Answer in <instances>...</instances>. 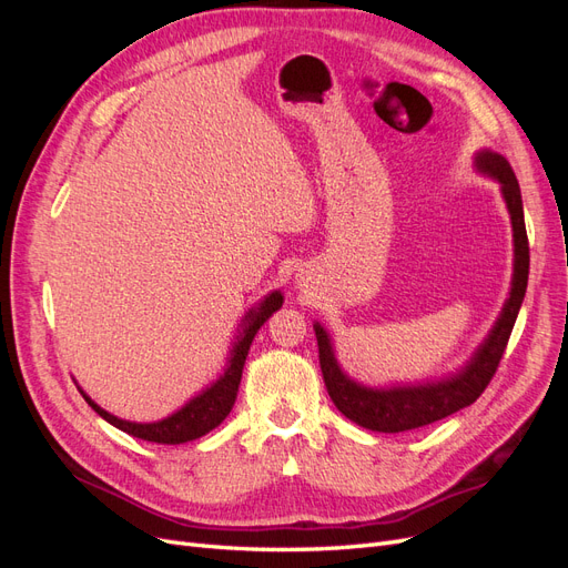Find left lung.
I'll return each instance as SVG.
<instances>
[{"label":"left lung","instance_id":"obj_1","mask_svg":"<svg viewBox=\"0 0 568 568\" xmlns=\"http://www.w3.org/2000/svg\"><path fill=\"white\" fill-rule=\"evenodd\" d=\"M476 170L500 182L514 232V274L509 298L505 301L500 317H497L488 338L480 343L467 365L443 382H426L419 386L369 388L353 382L351 376L338 367L329 334L324 332V326L320 322H315L320 367L324 376V386L329 390V398L334 400L341 415H346L351 422L359 424L363 428H369V432L400 434L455 415L457 409L476 403L478 395L490 384L497 365H500V359L505 355L509 334L514 329V322H517L519 307L526 296L530 263L521 189L511 165L507 163L505 156H500V153L488 149L478 151Z\"/></svg>","mask_w":568,"mask_h":568}]
</instances>
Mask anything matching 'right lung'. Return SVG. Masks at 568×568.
<instances>
[{"mask_svg":"<svg viewBox=\"0 0 568 568\" xmlns=\"http://www.w3.org/2000/svg\"><path fill=\"white\" fill-rule=\"evenodd\" d=\"M282 303H284V296L280 294V291H272V294L265 296V301L257 303V307H251L246 317L242 320V332H239V336L234 341L227 367L220 374V379L213 382L209 388L201 390L196 398H192L184 407H180L178 412H173V415L161 419V422L136 424V422L118 419L111 415V412L101 409L90 398V395H84L80 390L82 398L88 400V405L97 412L99 417H104L109 424H113L115 428H120V432H125L134 438H142L149 443H161V445H180L186 440H196L209 432H213V428L225 422V417L232 412L236 393H239V384H242V372H244V363H246L251 343H253L257 329H261V326L267 322V317L274 311H280Z\"/></svg>","mask_w":568,"mask_h":568,"instance_id":"add662e5","label":"right lung"}]
</instances>
